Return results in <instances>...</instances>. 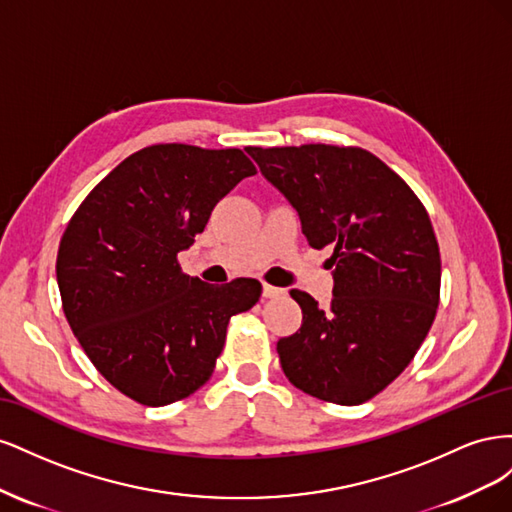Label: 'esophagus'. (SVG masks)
I'll use <instances>...</instances> for the list:
<instances>
[{"instance_id": "obj_1", "label": "esophagus", "mask_w": 512, "mask_h": 512, "mask_svg": "<svg viewBox=\"0 0 512 512\" xmlns=\"http://www.w3.org/2000/svg\"><path fill=\"white\" fill-rule=\"evenodd\" d=\"M284 292H286L284 288H277V286H271V284L262 286V297H265V299H277V297H282Z\"/></svg>"}]
</instances>
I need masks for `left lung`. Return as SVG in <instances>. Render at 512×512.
Returning a JSON list of instances; mask_svg holds the SVG:
<instances>
[{
	"instance_id": "obj_1",
	"label": "left lung",
	"mask_w": 512,
	"mask_h": 512,
	"mask_svg": "<svg viewBox=\"0 0 512 512\" xmlns=\"http://www.w3.org/2000/svg\"><path fill=\"white\" fill-rule=\"evenodd\" d=\"M262 177L297 209L307 243L331 245L333 299L307 292L301 329L277 342L286 378L331 404L356 406L414 359L440 301V247L408 183L359 147H247Z\"/></svg>"
}]
</instances>
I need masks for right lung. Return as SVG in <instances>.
Listing matches in <instances>:
<instances>
[{
  "label": "right lung",
  "instance_id": "1",
  "mask_svg": "<svg viewBox=\"0 0 512 512\" xmlns=\"http://www.w3.org/2000/svg\"><path fill=\"white\" fill-rule=\"evenodd\" d=\"M252 175L241 149L151 145L89 192L61 237L57 286L70 329L138 404L168 406L203 386L230 316L260 299L258 280L211 286L177 262L213 207Z\"/></svg>",
  "mask_w": 512,
  "mask_h": 512
}]
</instances>
